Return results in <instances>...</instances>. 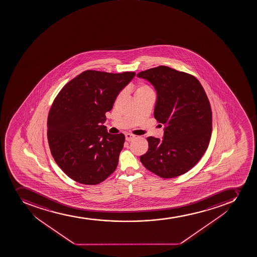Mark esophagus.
Segmentation results:
<instances>
[{"label":"esophagus","instance_id":"esophagus-1","mask_svg":"<svg viewBox=\"0 0 257 257\" xmlns=\"http://www.w3.org/2000/svg\"><path fill=\"white\" fill-rule=\"evenodd\" d=\"M124 137H125V140H126L127 142H131V141L134 140L136 138V136L132 135V134H129V133L125 134Z\"/></svg>","mask_w":257,"mask_h":257}]
</instances>
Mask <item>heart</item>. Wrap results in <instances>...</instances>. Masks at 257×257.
Instances as JSON below:
<instances>
[{
    "mask_svg": "<svg viewBox=\"0 0 257 257\" xmlns=\"http://www.w3.org/2000/svg\"><path fill=\"white\" fill-rule=\"evenodd\" d=\"M146 94H153V90L150 87L145 84H138L134 90V96L146 95Z\"/></svg>",
    "mask_w": 257,
    "mask_h": 257,
    "instance_id": "obj_1",
    "label": "heart"
}]
</instances>
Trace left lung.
<instances>
[{"instance_id": "obj_1", "label": "left lung", "mask_w": 257, "mask_h": 257, "mask_svg": "<svg viewBox=\"0 0 257 257\" xmlns=\"http://www.w3.org/2000/svg\"><path fill=\"white\" fill-rule=\"evenodd\" d=\"M157 92L154 117L166 124L163 139L149 137L148 153L140 160L161 178L187 173L208 148L212 111L203 86L195 77L169 67L159 66L138 74Z\"/></svg>"}]
</instances>
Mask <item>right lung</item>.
Returning a JSON list of instances; mask_svg holds the SVG:
<instances>
[{"instance_id": "obj_1", "label": "right lung", "mask_w": 257, "mask_h": 257, "mask_svg": "<svg viewBox=\"0 0 257 257\" xmlns=\"http://www.w3.org/2000/svg\"><path fill=\"white\" fill-rule=\"evenodd\" d=\"M134 72L87 70L72 79L54 99L48 118V140L59 168L78 183L95 185L116 168L124 143L104 123Z\"/></svg>"}]
</instances>
